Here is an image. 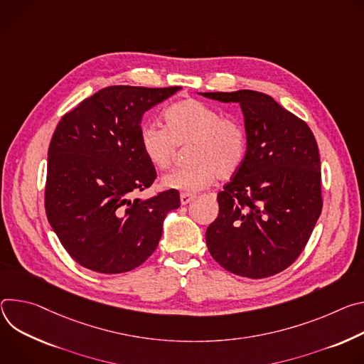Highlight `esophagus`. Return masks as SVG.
I'll use <instances>...</instances> for the list:
<instances>
[{
	"label": "esophagus",
	"mask_w": 364,
	"mask_h": 364,
	"mask_svg": "<svg viewBox=\"0 0 364 364\" xmlns=\"http://www.w3.org/2000/svg\"><path fill=\"white\" fill-rule=\"evenodd\" d=\"M193 199H195V195H191V193H181V204H182V205H188L189 203H192Z\"/></svg>",
	"instance_id": "34e87169"
}]
</instances>
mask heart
Returning a JSON list of instances; mask_svg holds the SVG:
<instances>
[{"label":"heart","instance_id":"b5f03b06","mask_svg":"<svg viewBox=\"0 0 364 364\" xmlns=\"http://www.w3.org/2000/svg\"><path fill=\"white\" fill-rule=\"evenodd\" d=\"M165 129L144 124L140 129V147L149 164L157 171L171 168L176 146H186L183 168L161 178L166 189L196 193L214 179L230 178L241 166L247 150L246 132L238 121L224 118L211 105L198 100H183L164 112Z\"/></svg>","mask_w":364,"mask_h":364}]
</instances>
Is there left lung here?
I'll return each instance as SVG.
<instances>
[{
  "instance_id": "obj_1",
  "label": "left lung",
  "mask_w": 364,
  "mask_h": 364,
  "mask_svg": "<svg viewBox=\"0 0 364 364\" xmlns=\"http://www.w3.org/2000/svg\"><path fill=\"white\" fill-rule=\"evenodd\" d=\"M198 94L240 104L247 137L243 164L217 195L220 213L205 232L208 250L234 274L273 276L302 253L322 210L316 140L305 121L266 94Z\"/></svg>"
}]
</instances>
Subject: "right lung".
Instances as JSON below:
<instances>
[{
  "label": "right lung",
  "mask_w": 364,
  "mask_h": 364,
  "mask_svg": "<svg viewBox=\"0 0 364 364\" xmlns=\"http://www.w3.org/2000/svg\"><path fill=\"white\" fill-rule=\"evenodd\" d=\"M181 90L115 85L66 112L48 151V220L72 259L115 274L136 269L156 250L166 215L181 207L169 189L133 199L156 169L140 147L143 114Z\"/></svg>",
  "instance_id": "obj_1"
}]
</instances>
